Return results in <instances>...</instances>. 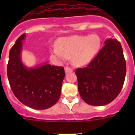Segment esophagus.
<instances>
[{
    "mask_svg": "<svg viewBox=\"0 0 135 135\" xmlns=\"http://www.w3.org/2000/svg\"><path fill=\"white\" fill-rule=\"evenodd\" d=\"M72 71H73V70H72V69L70 68H69V67H65V74H68V73H70V72H71Z\"/></svg>",
    "mask_w": 135,
    "mask_h": 135,
    "instance_id": "1",
    "label": "esophagus"
}]
</instances>
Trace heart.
<instances>
[{
	"mask_svg": "<svg viewBox=\"0 0 135 135\" xmlns=\"http://www.w3.org/2000/svg\"><path fill=\"white\" fill-rule=\"evenodd\" d=\"M101 45V38L96 34L70 36L59 39L57 46L52 49V53L58 59L71 58L73 65L83 66L96 57Z\"/></svg>",
	"mask_w": 135,
	"mask_h": 135,
	"instance_id": "obj_1",
	"label": "heart"
}]
</instances>
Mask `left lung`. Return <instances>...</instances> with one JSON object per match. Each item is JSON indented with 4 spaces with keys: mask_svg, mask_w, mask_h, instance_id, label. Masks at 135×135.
Instances as JSON below:
<instances>
[{
    "mask_svg": "<svg viewBox=\"0 0 135 135\" xmlns=\"http://www.w3.org/2000/svg\"><path fill=\"white\" fill-rule=\"evenodd\" d=\"M104 44L88 66L76 70L80 95L90 105L111 103L124 82L126 65L121 44L113 38L105 40Z\"/></svg>",
    "mask_w": 135,
    "mask_h": 135,
    "instance_id": "1",
    "label": "left lung"
}]
</instances>
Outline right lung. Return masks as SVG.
<instances>
[{
  "mask_svg": "<svg viewBox=\"0 0 135 135\" xmlns=\"http://www.w3.org/2000/svg\"><path fill=\"white\" fill-rule=\"evenodd\" d=\"M23 34L17 38L9 52L7 76L11 90L17 99L34 109H46L60 98L62 82L65 76L63 67L47 62L27 68L21 60Z\"/></svg>",
  "mask_w": 135,
  "mask_h": 135,
  "instance_id": "obj_1",
  "label": "right lung"
}]
</instances>
